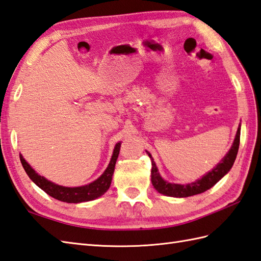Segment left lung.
I'll use <instances>...</instances> for the list:
<instances>
[{
  "label": "left lung",
  "instance_id": "left-lung-1",
  "mask_svg": "<svg viewBox=\"0 0 261 261\" xmlns=\"http://www.w3.org/2000/svg\"><path fill=\"white\" fill-rule=\"evenodd\" d=\"M239 143H240V124L237 129L236 137L233 139L232 146L230 147L229 151L226 154V156L222 158L217 165H216V167H214L211 171H208V173L202 176L201 178L197 179L190 184H185V185H181V184L168 182L165 180L161 176V174L158 173V168L154 162V158H152L149 152L146 150V152H147L151 161L152 186H154V188L158 193H161L165 196H169V197H177V198H182V197H189V196L204 193L207 189L212 188L214 185H216V184H217L222 177H224L228 171L231 169L234 160H236L237 157Z\"/></svg>",
  "mask_w": 261,
  "mask_h": 261
}]
</instances>
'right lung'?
I'll return each mask as SVG.
<instances>
[{"mask_svg": "<svg viewBox=\"0 0 261 261\" xmlns=\"http://www.w3.org/2000/svg\"><path fill=\"white\" fill-rule=\"evenodd\" d=\"M119 149H120V142L115 145L111 162L104 173L101 174L96 180L80 187H65V186L57 185L55 182L47 180L45 177L37 174L36 171L31 167V165L24 160V157L21 154H20V160L25 173L28 174L31 180L33 181L36 186H39L42 190H44L47 195L52 196L53 198L57 200H61L64 202H71V204L72 202L77 204V202L96 199L109 190L112 182L114 169H115V164L119 154Z\"/></svg>", "mask_w": 261, "mask_h": 261, "instance_id": "1", "label": "right lung"}]
</instances>
